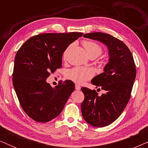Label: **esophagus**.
<instances>
[{"label": "esophagus", "mask_w": 148, "mask_h": 148, "mask_svg": "<svg viewBox=\"0 0 148 148\" xmlns=\"http://www.w3.org/2000/svg\"><path fill=\"white\" fill-rule=\"evenodd\" d=\"M75 90H81V87L79 86L78 84L75 85Z\"/></svg>", "instance_id": "obj_1"}]
</instances>
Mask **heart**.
Returning a JSON list of instances; mask_svg holds the SVG:
<instances>
[{"label": "heart", "mask_w": 148, "mask_h": 148, "mask_svg": "<svg viewBox=\"0 0 148 148\" xmlns=\"http://www.w3.org/2000/svg\"><path fill=\"white\" fill-rule=\"evenodd\" d=\"M83 46L88 52L90 56H100L102 52V48L98 44L92 41L85 40L83 42ZM69 48H67L63 54V56L65 57L67 54ZM94 75V71L91 68L81 67L76 66L68 70L66 73V77L76 84H83L86 81L90 79Z\"/></svg>", "instance_id": "heart-1"}]
</instances>
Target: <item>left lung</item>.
Here are the masks:
<instances>
[{
    "instance_id": "1",
    "label": "left lung",
    "mask_w": 148,
    "mask_h": 148,
    "mask_svg": "<svg viewBox=\"0 0 148 148\" xmlns=\"http://www.w3.org/2000/svg\"><path fill=\"white\" fill-rule=\"evenodd\" d=\"M84 37L104 44L108 49L109 61L104 73L91 82L104 90V94L98 96L95 90L81 89L85 96L81 106L82 116L94 127L108 126L119 118L130 99L136 77L135 64L126 44L110 34L94 32Z\"/></svg>"
}]
</instances>
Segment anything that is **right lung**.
Wrapping results in <instances>:
<instances>
[{
	"label": "right lung",
	"mask_w": 148,
	"mask_h": 148,
	"mask_svg": "<svg viewBox=\"0 0 148 148\" xmlns=\"http://www.w3.org/2000/svg\"><path fill=\"white\" fill-rule=\"evenodd\" d=\"M83 34H38L27 40L16 54L13 87L23 110L35 121L46 123L58 116L74 91L71 80L52 88L46 79L61 68L62 53Z\"/></svg>",
	"instance_id": "1"
}]
</instances>
